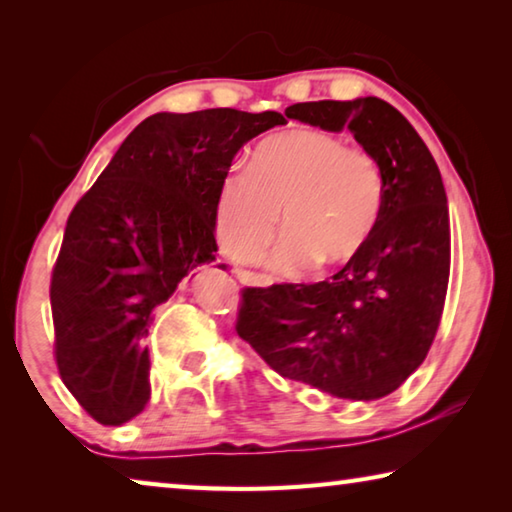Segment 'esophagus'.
I'll return each mask as SVG.
<instances>
[{
  "instance_id": "esophagus-1",
  "label": "esophagus",
  "mask_w": 512,
  "mask_h": 512,
  "mask_svg": "<svg viewBox=\"0 0 512 512\" xmlns=\"http://www.w3.org/2000/svg\"><path fill=\"white\" fill-rule=\"evenodd\" d=\"M237 277H239L241 284H248V287H266V284H268V277L257 275L253 271H241V268L237 271Z\"/></svg>"
}]
</instances>
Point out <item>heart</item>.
Instances as JSON below:
<instances>
[{
  "mask_svg": "<svg viewBox=\"0 0 512 512\" xmlns=\"http://www.w3.org/2000/svg\"><path fill=\"white\" fill-rule=\"evenodd\" d=\"M386 180L375 155L320 131L271 137L250 169H232L219 194V235L239 262L271 244L277 225L289 232L271 257L280 273L314 262L339 266L357 257L384 210Z\"/></svg>",
  "mask_w": 512,
  "mask_h": 512,
  "instance_id": "obj_1",
  "label": "heart"
}]
</instances>
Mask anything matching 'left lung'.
<instances>
[{
	"label": "left lung",
	"instance_id": "left-lung-1",
	"mask_svg": "<svg viewBox=\"0 0 512 512\" xmlns=\"http://www.w3.org/2000/svg\"><path fill=\"white\" fill-rule=\"evenodd\" d=\"M287 117L348 128L381 164L384 210L332 280L246 287L235 329L277 375L343 400H377L418 370L443 318L452 259L443 178L422 137L384 99L293 103Z\"/></svg>",
	"mask_w": 512,
	"mask_h": 512
}]
</instances>
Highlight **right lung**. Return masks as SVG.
<instances>
[{
	"mask_svg": "<svg viewBox=\"0 0 512 512\" xmlns=\"http://www.w3.org/2000/svg\"><path fill=\"white\" fill-rule=\"evenodd\" d=\"M282 124L271 110L158 112L74 205L51 271L54 357L97 422L117 427L144 411L153 309L189 271L216 262V207L232 158Z\"/></svg>",
	"mask_w": 512,
	"mask_h": 512,
	"instance_id": "1",
	"label": "right lung"
}]
</instances>
